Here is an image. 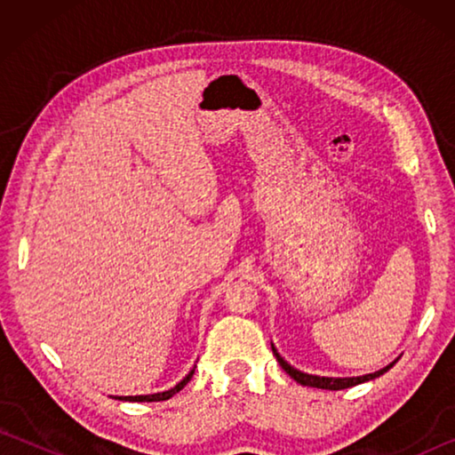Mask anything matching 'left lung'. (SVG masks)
<instances>
[{
	"label": "left lung",
	"instance_id": "1",
	"mask_svg": "<svg viewBox=\"0 0 455 455\" xmlns=\"http://www.w3.org/2000/svg\"><path fill=\"white\" fill-rule=\"evenodd\" d=\"M271 347H273V353H275V357H276V361H279V365L284 369V371H287L292 379H295L297 383H301V385H307V387H317V389H331V391H337V389H347V387H353V385H359V383H365V381H371V379H375V377H379V375H383L385 371H389L391 367H394V363H389L387 367H383V369H379V371H375V373H369V375H361V377H319V375H309V373H303V371H299V369H295V367H291L287 361H284L279 353H276V349H275V345L271 343Z\"/></svg>",
	"mask_w": 455,
	"mask_h": 455
}]
</instances>
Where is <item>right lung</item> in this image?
Segmentation results:
<instances>
[{
    "label": "right lung",
    "mask_w": 455,
    "mask_h": 455,
    "mask_svg": "<svg viewBox=\"0 0 455 455\" xmlns=\"http://www.w3.org/2000/svg\"><path fill=\"white\" fill-rule=\"evenodd\" d=\"M192 375H195V369H190V373L184 377L180 383H176L172 389L168 391H160V394H150V395H116L114 399H118V402H164V399H171L174 394H179V391L187 385Z\"/></svg>",
    "instance_id": "right-lung-1"
}]
</instances>
